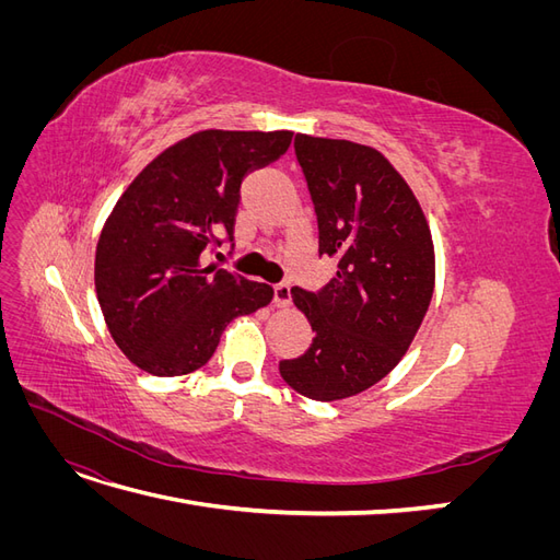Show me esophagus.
Listing matches in <instances>:
<instances>
[{
	"label": "esophagus",
	"instance_id": "34e87169",
	"mask_svg": "<svg viewBox=\"0 0 560 560\" xmlns=\"http://www.w3.org/2000/svg\"><path fill=\"white\" fill-rule=\"evenodd\" d=\"M273 301H276L278 308H287V306H290V303H292L290 284H287V282H278V284L273 287Z\"/></svg>",
	"mask_w": 560,
	"mask_h": 560
}]
</instances>
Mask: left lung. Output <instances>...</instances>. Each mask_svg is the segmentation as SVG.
Returning a JSON list of instances; mask_svg holds the SVG:
<instances>
[{"mask_svg":"<svg viewBox=\"0 0 560 560\" xmlns=\"http://www.w3.org/2000/svg\"><path fill=\"white\" fill-rule=\"evenodd\" d=\"M294 151L319 257L338 268L317 292L292 290L315 338L301 358L280 362V376L308 399H346L385 378L411 346L434 292L432 235L381 151L311 135H296Z\"/></svg>","mask_w":560,"mask_h":560,"instance_id":"1","label":"left lung"}]
</instances>
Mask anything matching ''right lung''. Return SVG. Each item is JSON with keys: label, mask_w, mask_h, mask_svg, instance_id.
<instances>
[{"label": "right lung", "mask_w": 560, "mask_h": 560, "mask_svg": "<svg viewBox=\"0 0 560 560\" xmlns=\"http://www.w3.org/2000/svg\"><path fill=\"white\" fill-rule=\"evenodd\" d=\"M290 130H200L151 161L118 198L95 252V290L126 358L154 376L206 366L233 317L273 299L264 282L202 266L233 241L243 179L278 161Z\"/></svg>", "instance_id": "obj_1"}]
</instances>
